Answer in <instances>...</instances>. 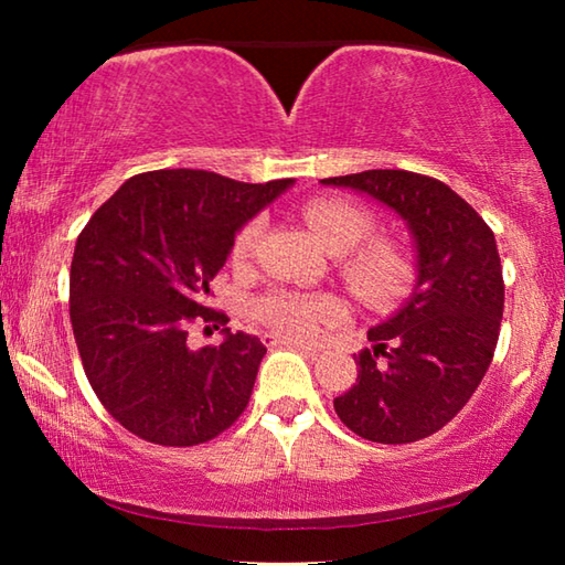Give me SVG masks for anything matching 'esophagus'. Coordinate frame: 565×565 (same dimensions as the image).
I'll return each instance as SVG.
<instances>
[{
	"label": "esophagus",
	"instance_id": "esophagus-1",
	"mask_svg": "<svg viewBox=\"0 0 565 565\" xmlns=\"http://www.w3.org/2000/svg\"><path fill=\"white\" fill-rule=\"evenodd\" d=\"M269 343H279V347H289L296 351H303V353H319V347H311V343H306L301 339H294V337H269Z\"/></svg>",
	"mask_w": 565,
	"mask_h": 565
}]
</instances>
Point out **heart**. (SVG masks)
I'll return each mask as SVG.
<instances>
[{
	"label": "heart",
	"mask_w": 565,
	"mask_h": 565,
	"mask_svg": "<svg viewBox=\"0 0 565 565\" xmlns=\"http://www.w3.org/2000/svg\"><path fill=\"white\" fill-rule=\"evenodd\" d=\"M306 224L323 248L341 256V274L359 299L384 306L404 296L416 279L414 259L404 246L391 238H369L374 232V216L361 206L341 199H317L303 209ZM264 222L254 218L234 238V259L252 254L262 236ZM256 313L269 327L291 337L311 339L343 319V303L331 294H301L276 289L256 301Z\"/></svg>",
	"instance_id": "obj_1"
}]
</instances>
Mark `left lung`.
<instances>
[{"label": "left lung", "instance_id": "obj_1", "mask_svg": "<svg viewBox=\"0 0 565 565\" xmlns=\"http://www.w3.org/2000/svg\"><path fill=\"white\" fill-rule=\"evenodd\" d=\"M404 218L416 248L408 299L369 329L359 379L333 398L339 418L374 444H414L461 411L491 366L503 319L495 236L444 181L401 169L321 179Z\"/></svg>", "mask_w": 565, "mask_h": 565}]
</instances>
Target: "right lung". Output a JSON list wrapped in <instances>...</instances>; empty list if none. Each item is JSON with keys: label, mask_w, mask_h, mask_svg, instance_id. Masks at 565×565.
Returning <instances> with one entry per match:
<instances>
[{"label": "right lung", "mask_w": 565, "mask_h": 565, "mask_svg": "<svg viewBox=\"0 0 565 565\" xmlns=\"http://www.w3.org/2000/svg\"><path fill=\"white\" fill-rule=\"evenodd\" d=\"M294 179L244 184L202 169L147 171L124 181L74 246L70 317L94 394L145 441L196 446L244 414L266 353L252 333L222 329L218 347L191 349L209 284L238 228Z\"/></svg>", "instance_id": "right-lung-1"}]
</instances>
